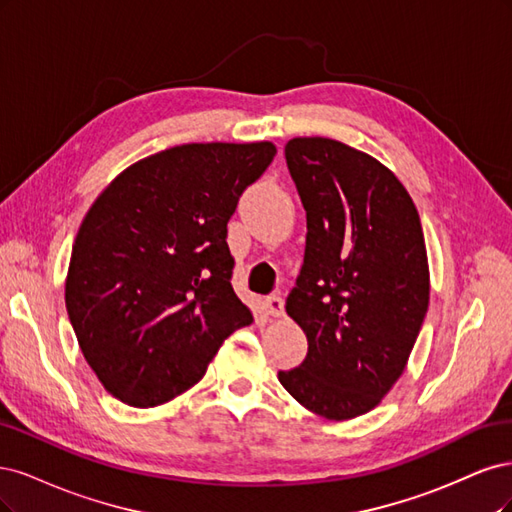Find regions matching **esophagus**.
<instances>
[{
	"label": "esophagus",
	"mask_w": 512,
	"mask_h": 512,
	"mask_svg": "<svg viewBox=\"0 0 512 512\" xmlns=\"http://www.w3.org/2000/svg\"><path fill=\"white\" fill-rule=\"evenodd\" d=\"M263 308H266L270 317H283L285 302H283V298H278V295H270V298L263 300Z\"/></svg>",
	"instance_id": "obj_1"
}]
</instances>
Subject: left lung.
<instances>
[{
    "instance_id": "1",
    "label": "left lung",
    "mask_w": 512,
    "mask_h": 512,
    "mask_svg": "<svg viewBox=\"0 0 512 512\" xmlns=\"http://www.w3.org/2000/svg\"><path fill=\"white\" fill-rule=\"evenodd\" d=\"M285 157L308 227L285 310L308 355L278 381L315 415L355 419L398 383L430 304L421 219L398 176L349 144L293 138Z\"/></svg>"
}]
</instances>
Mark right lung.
<instances>
[{"label": "right lung", "mask_w": 512, "mask_h": 512, "mask_svg": "<svg viewBox=\"0 0 512 512\" xmlns=\"http://www.w3.org/2000/svg\"><path fill=\"white\" fill-rule=\"evenodd\" d=\"M272 142H193L131 163L76 234L65 308L100 383L127 406L185 393L253 323L232 287L227 221Z\"/></svg>", "instance_id": "obj_1"}]
</instances>
